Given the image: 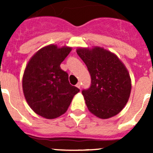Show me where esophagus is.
<instances>
[{"instance_id":"1","label":"esophagus","mask_w":153,"mask_h":153,"mask_svg":"<svg viewBox=\"0 0 153 153\" xmlns=\"http://www.w3.org/2000/svg\"><path fill=\"white\" fill-rule=\"evenodd\" d=\"M76 87H77V88L80 89V87H81V84H80V83H78L76 85Z\"/></svg>"}]
</instances>
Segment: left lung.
Wrapping results in <instances>:
<instances>
[{"mask_svg": "<svg viewBox=\"0 0 153 153\" xmlns=\"http://www.w3.org/2000/svg\"><path fill=\"white\" fill-rule=\"evenodd\" d=\"M76 53L91 76L90 88L82 90L90 112L100 119L117 115L128 102L132 86L125 65L117 55L101 47L78 48Z\"/></svg>", "mask_w": 153, "mask_h": 153, "instance_id": "8db88e82", "label": "left lung"}]
</instances>
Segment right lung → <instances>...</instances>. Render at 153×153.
<instances>
[{
	"label": "right lung",
	"mask_w": 153,
	"mask_h": 153,
	"mask_svg": "<svg viewBox=\"0 0 153 153\" xmlns=\"http://www.w3.org/2000/svg\"><path fill=\"white\" fill-rule=\"evenodd\" d=\"M71 51V47L51 44L39 50L27 65L23 91L30 107L40 117L50 120L60 117L79 93L77 87L69 83L68 74L60 67Z\"/></svg>",
	"instance_id": "right-lung-1"
}]
</instances>
